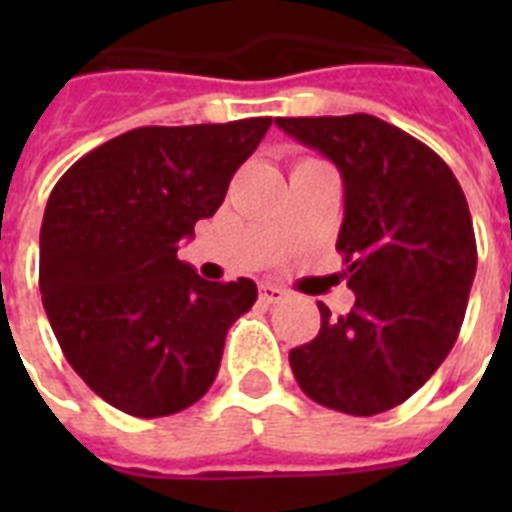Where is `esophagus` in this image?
Here are the masks:
<instances>
[{
    "instance_id": "esophagus-1",
    "label": "esophagus",
    "mask_w": 512,
    "mask_h": 512,
    "mask_svg": "<svg viewBox=\"0 0 512 512\" xmlns=\"http://www.w3.org/2000/svg\"><path fill=\"white\" fill-rule=\"evenodd\" d=\"M284 297H287V292L281 287H273V284H263V287H260V300H263V303H281Z\"/></svg>"
}]
</instances>
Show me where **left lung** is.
Here are the masks:
<instances>
[{
    "label": "left lung",
    "instance_id": "8db88e82",
    "mask_svg": "<svg viewBox=\"0 0 512 512\" xmlns=\"http://www.w3.org/2000/svg\"><path fill=\"white\" fill-rule=\"evenodd\" d=\"M281 130L337 164L345 220L337 252L356 303L289 350L316 404L372 417L404 404L444 364L476 276L468 201L441 156L369 114L281 116Z\"/></svg>",
    "mask_w": 512,
    "mask_h": 512
}]
</instances>
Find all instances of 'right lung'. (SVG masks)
<instances>
[{"instance_id": "obj_1", "label": "right lung", "mask_w": 512, "mask_h": 512, "mask_svg": "<svg viewBox=\"0 0 512 512\" xmlns=\"http://www.w3.org/2000/svg\"><path fill=\"white\" fill-rule=\"evenodd\" d=\"M271 116L138 127L71 164L39 233V289L63 356L116 409L154 420L215 382L255 281H207L177 244L223 204Z\"/></svg>"}]
</instances>
